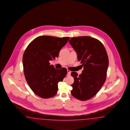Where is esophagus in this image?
Returning <instances> with one entry per match:
<instances>
[{
    "mask_svg": "<svg viewBox=\"0 0 130 130\" xmlns=\"http://www.w3.org/2000/svg\"><path fill=\"white\" fill-rule=\"evenodd\" d=\"M67 72H68V73H67V75L68 76H69V75H70V74H71V71L69 70H67Z\"/></svg>",
    "mask_w": 130,
    "mask_h": 130,
    "instance_id": "34e87169",
    "label": "esophagus"
}]
</instances>
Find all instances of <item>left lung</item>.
I'll return each instance as SVG.
<instances>
[{"mask_svg":"<svg viewBox=\"0 0 130 130\" xmlns=\"http://www.w3.org/2000/svg\"><path fill=\"white\" fill-rule=\"evenodd\" d=\"M69 43L84 67L80 75L71 73L74 78L71 93L77 99L85 101L95 96L106 80L109 66L107 52L101 41L90 36L72 38Z\"/></svg>","mask_w":130,"mask_h":130,"instance_id":"obj_1","label":"left lung"}]
</instances>
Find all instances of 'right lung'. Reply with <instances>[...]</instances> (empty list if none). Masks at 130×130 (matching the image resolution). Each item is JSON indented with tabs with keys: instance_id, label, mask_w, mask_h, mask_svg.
<instances>
[{
	"instance_id": "obj_1",
	"label": "right lung",
	"mask_w": 130,
	"mask_h": 130,
	"mask_svg": "<svg viewBox=\"0 0 130 130\" xmlns=\"http://www.w3.org/2000/svg\"><path fill=\"white\" fill-rule=\"evenodd\" d=\"M69 37L40 36L29 44L23 56L24 75L32 91L41 98L55 96L58 84L67 74L65 68L55 69L49 61L58 57L59 53Z\"/></svg>"
}]
</instances>
